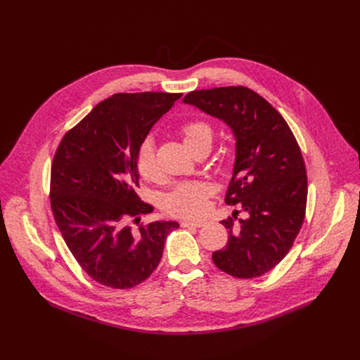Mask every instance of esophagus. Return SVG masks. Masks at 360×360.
Returning <instances> with one entry per match:
<instances>
[{
  "mask_svg": "<svg viewBox=\"0 0 360 360\" xmlns=\"http://www.w3.org/2000/svg\"><path fill=\"white\" fill-rule=\"evenodd\" d=\"M182 228H200L205 225V222L200 221H182Z\"/></svg>",
  "mask_w": 360,
  "mask_h": 360,
  "instance_id": "obj_1",
  "label": "esophagus"
}]
</instances>
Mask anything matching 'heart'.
<instances>
[{"label": "heart", "mask_w": 360, "mask_h": 360, "mask_svg": "<svg viewBox=\"0 0 360 360\" xmlns=\"http://www.w3.org/2000/svg\"><path fill=\"white\" fill-rule=\"evenodd\" d=\"M186 148L192 152L200 143L212 142V128L202 121L186 122L181 128ZM136 169L142 179L158 182L161 178L155 155V145L145 139L136 152ZM211 188L203 182H185L178 185L164 200V211L176 218H196L207 210Z\"/></svg>", "instance_id": "heart-1"}]
</instances>
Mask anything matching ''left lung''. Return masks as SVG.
<instances>
[{"mask_svg": "<svg viewBox=\"0 0 360 360\" xmlns=\"http://www.w3.org/2000/svg\"><path fill=\"white\" fill-rule=\"evenodd\" d=\"M224 121L236 141L235 165L225 202L240 203L222 221L225 249L212 253L225 274L250 279L274 269L289 252L306 211L307 179L300 148L283 117L259 94L246 86L192 91L184 98Z\"/></svg>", "mask_w": 360, "mask_h": 360, "instance_id": "8db88e82", "label": "left lung"}]
</instances>
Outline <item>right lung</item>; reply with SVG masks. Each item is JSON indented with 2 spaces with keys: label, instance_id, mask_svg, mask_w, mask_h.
Listing matches in <instances>:
<instances>
[{
  "label": "right lung",
  "instance_id": "right-lung-1",
  "mask_svg": "<svg viewBox=\"0 0 360 360\" xmlns=\"http://www.w3.org/2000/svg\"><path fill=\"white\" fill-rule=\"evenodd\" d=\"M182 94H115L60 142L51 167V210L74 258L95 282L129 289L157 269L174 221L132 229L153 208L136 195V152Z\"/></svg>",
  "mask_w": 360,
  "mask_h": 360
}]
</instances>
